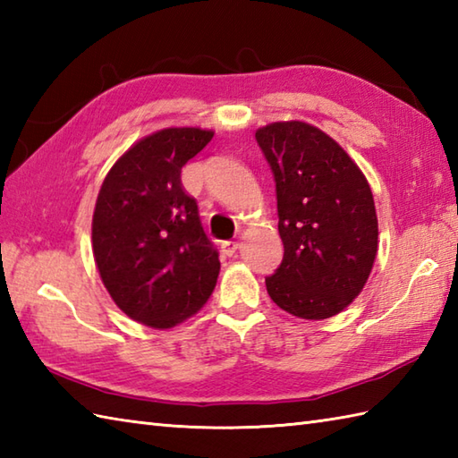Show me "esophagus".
Masks as SVG:
<instances>
[{
    "label": "esophagus",
    "instance_id": "34e87169",
    "mask_svg": "<svg viewBox=\"0 0 458 458\" xmlns=\"http://www.w3.org/2000/svg\"><path fill=\"white\" fill-rule=\"evenodd\" d=\"M238 248H240V242H224V244H222V254L232 258L238 251Z\"/></svg>",
    "mask_w": 458,
    "mask_h": 458
}]
</instances>
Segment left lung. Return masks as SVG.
I'll use <instances>...</instances> for the list:
<instances>
[{
	"label": "left lung",
	"mask_w": 458,
	"mask_h": 458,
	"mask_svg": "<svg viewBox=\"0 0 458 458\" xmlns=\"http://www.w3.org/2000/svg\"><path fill=\"white\" fill-rule=\"evenodd\" d=\"M274 173L284 259L266 277L271 301L301 318H328L358 297L377 251L369 184L340 145L305 122L256 131Z\"/></svg>",
	"instance_id": "1"
}]
</instances>
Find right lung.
I'll use <instances>...</instances> for the list:
<instances>
[{
  "label": "right lung",
  "mask_w": 458,
  "mask_h": 458,
  "mask_svg": "<svg viewBox=\"0 0 458 458\" xmlns=\"http://www.w3.org/2000/svg\"><path fill=\"white\" fill-rule=\"evenodd\" d=\"M212 131L169 128L125 151L104 179L92 218L100 277L125 315L171 328L197 313L216 285L218 250L204 234L181 169Z\"/></svg>",
  "instance_id": "obj_1"
}]
</instances>
